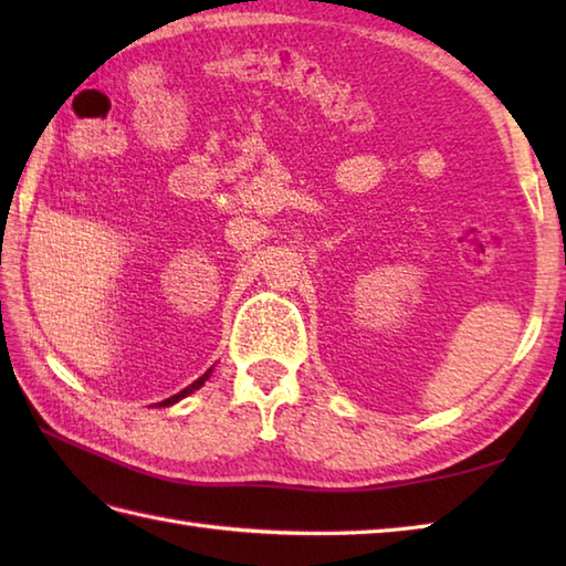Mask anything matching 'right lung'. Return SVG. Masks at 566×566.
Masks as SVG:
<instances>
[{"mask_svg":"<svg viewBox=\"0 0 566 566\" xmlns=\"http://www.w3.org/2000/svg\"><path fill=\"white\" fill-rule=\"evenodd\" d=\"M211 371H213V367L207 371V375H203V377H199L195 384H189V387L187 389H182V391H179V394H175V396H170V399H165V401H160L158 406H172V403H177V401H182L185 399V396H189V394H195L199 387H203V381H207L209 377H211Z\"/></svg>","mask_w":566,"mask_h":566,"instance_id":"1","label":"right lung"}]
</instances>
